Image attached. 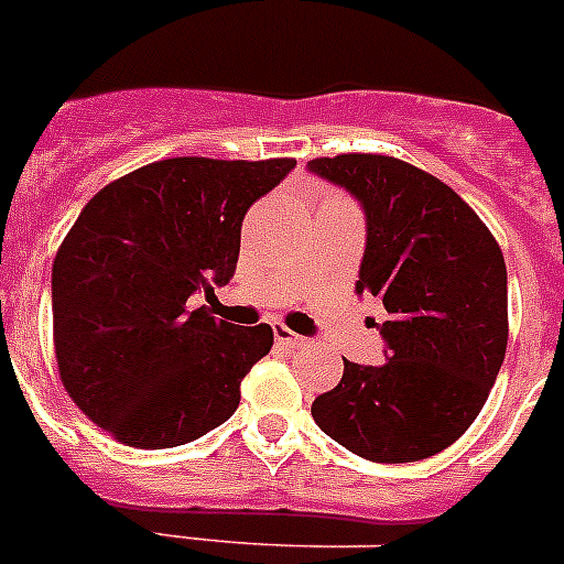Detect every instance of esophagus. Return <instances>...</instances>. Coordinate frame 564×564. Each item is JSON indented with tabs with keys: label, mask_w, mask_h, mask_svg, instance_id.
<instances>
[{
	"label": "esophagus",
	"mask_w": 564,
	"mask_h": 564,
	"mask_svg": "<svg viewBox=\"0 0 564 564\" xmlns=\"http://www.w3.org/2000/svg\"><path fill=\"white\" fill-rule=\"evenodd\" d=\"M273 338H276V344H288V347H299V344L307 341V338L296 336V333H291L288 327H282V325L273 327Z\"/></svg>",
	"instance_id": "1"
}]
</instances>
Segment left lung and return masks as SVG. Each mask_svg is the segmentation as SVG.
<instances>
[{"label": "left lung", "instance_id": "obj_1", "mask_svg": "<svg viewBox=\"0 0 564 564\" xmlns=\"http://www.w3.org/2000/svg\"><path fill=\"white\" fill-rule=\"evenodd\" d=\"M307 172L361 206L356 293L390 313L376 325L387 364L344 361L338 387L313 401V421L372 463L437 455L480 415L506 358L500 246L446 183L398 158H316Z\"/></svg>", "mask_w": 564, "mask_h": 564}]
</instances>
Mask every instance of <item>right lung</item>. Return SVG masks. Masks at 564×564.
I'll return each instance as SVG.
<instances>
[{"label":"right lung","mask_w":564,"mask_h":564,"mask_svg":"<svg viewBox=\"0 0 564 564\" xmlns=\"http://www.w3.org/2000/svg\"><path fill=\"white\" fill-rule=\"evenodd\" d=\"M293 166L169 158L78 214L53 262V336L64 390L104 432L172 449L234 415L273 330L214 318L192 296L228 285L246 212Z\"/></svg>","instance_id":"obj_1"}]
</instances>
